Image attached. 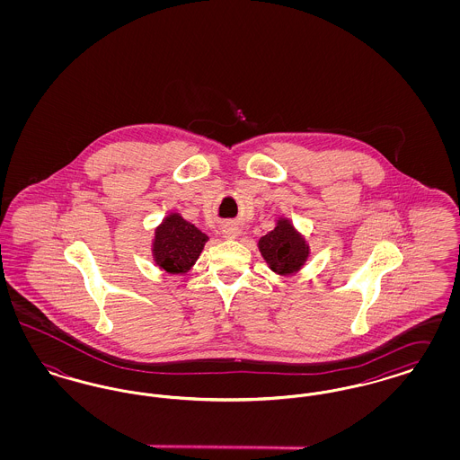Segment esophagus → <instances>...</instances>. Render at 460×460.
<instances>
[{"label": "esophagus", "mask_w": 460, "mask_h": 460, "mask_svg": "<svg viewBox=\"0 0 460 460\" xmlns=\"http://www.w3.org/2000/svg\"><path fill=\"white\" fill-rule=\"evenodd\" d=\"M238 234H240L238 224H234V222H226V224L222 226V236H224V238L234 240Z\"/></svg>", "instance_id": "1"}]
</instances>
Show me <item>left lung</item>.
Instances as JSON below:
<instances>
[{
    "mask_svg": "<svg viewBox=\"0 0 460 460\" xmlns=\"http://www.w3.org/2000/svg\"><path fill=\"white\" fill-rule=\"evenodd\" d=\"M259 250L269 267L281 276L298 272L308 259L305 238L283 217H279L270 233L259 240Z\"/></svg>",
    "mask_w": 460,
    "mask_h": 460,
    "instance_id": "1",
    "label": "left lung"
}]
</instances>
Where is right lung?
I'll use <instances>...</instances> for the list:
<instances>
[{
    "instance_id": "obj_1",
    "label": "right lung",
    "mask_w": 460,
    "mask_h": 460,
    "mask_svg": "<svg viewBox=\"0 0 460 460\" xmlns=\"http://www.w3.org/2000/svg\"><path fill=\"white\" fill-rule=\"evenodd\" d=\"M208 236L197 226L171 214L155 229L154 261L169 274H186L199 257Z\"/></svg>"
}]
</instances>
